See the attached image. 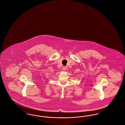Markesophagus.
Masks as SVG:
<instances>
[{
    "label": "esophagus",
    "instance_id": "1",
    "mask_svg": "<svg viewBox=\"0 0 125 125\" xmlns=\"http://www.w3.org/2000/svg\"><path fill=\"white\" fill-rule=\"evenodd\" d=\"M66 69H67L66 66H64V67H63V70H64V71L66 70Z\"/></svg>",
    "mask_w": 125,
    "mask_h": 125
}]
</instances>
